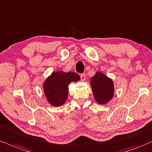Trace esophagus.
<instances>
[{
	"mask_svg": "<svg viewBox=\"0 0 152 152\" xmlns=\"http://www.w3.org/2000/svg\"><path fill=\"white\" fill-rule=\"evenodd\" d=\"M80 79H81L82 81H84L86 80V74H80Z\"/></svg>",
	"mask_w": 152,
	"mask_h": 152,
	"instance_id": "1",
	"label": "esophagus"
}]
</instances>
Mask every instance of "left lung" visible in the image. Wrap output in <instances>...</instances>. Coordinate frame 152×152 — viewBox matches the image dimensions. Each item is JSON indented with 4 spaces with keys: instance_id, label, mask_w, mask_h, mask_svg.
Returning <instances> with one entry per match:
<instances>
[{
    "instance_id": "8db88e82",
    "label": "left lung",
    "mask_w": 152,
    "mask_h": 152,
    "mask_svg": "<svg viewBox=\"0 0 152 152\" xmlns=\"http://www.w3.org/2000/svg\"><path fill=\"white\" fill-rule=\"evenodd\" d=\"M90 86L94 99L99 104H107L114 95V81L104 73L97 72L90 78Z\"/></svg>"
}]
</instances>
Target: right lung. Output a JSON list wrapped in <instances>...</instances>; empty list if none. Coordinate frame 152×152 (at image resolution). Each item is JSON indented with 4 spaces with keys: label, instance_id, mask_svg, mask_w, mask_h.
<instances>
[{
    "label": "right lung",
    "instance_id": "add662e5",
    "mask_svg": "<svg viewBox=\"0 0 152 152\" xmlns=\"http://www.w3.org/2000/svg\"><path fill=\"white\" fill-rule=\"evenodd\" d=\"M80 76L73 72L59 70L53 72L43 83L46 99L52 106L60 107L66 102L69 95V85L77 82Z\"/></svg>",
    "mask_w": 152,
    "mask_h": 152
}]
</instances>
